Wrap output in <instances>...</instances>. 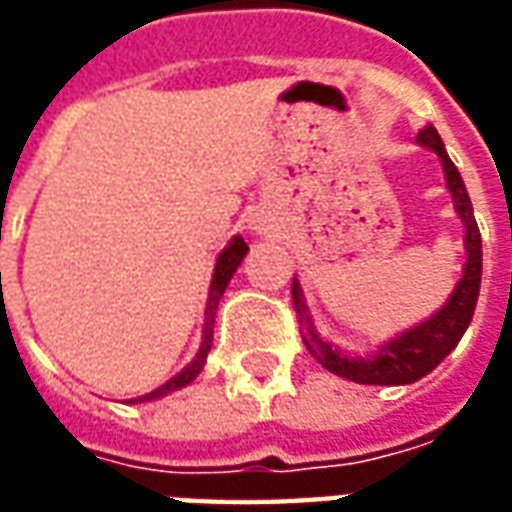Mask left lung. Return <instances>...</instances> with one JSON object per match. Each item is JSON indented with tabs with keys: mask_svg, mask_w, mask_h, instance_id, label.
I'll return each instance as SVG.
<instances>
[{
	"mask_svg": "<svg viewBox=\"0 0 512 512\" xmlns=\"http://www.w3.org/2000/svg\"><path fill=\"white\" fill-rule=\"evenodd\" d=\"M417 139L441 158L444 172H447V189H450L452 200H455V211H458L463 227H466V252H469V260H466L463 277L455 293L450 296V301L433 318L419 323L414 329H408L406 334L395 337L392 343H386L373 359H351V356L334 351L332 345L323 343L318 332L312 329L310 315H307V307H304L301 288L296 279H293V288H290V293H293V310H296V318H299L301 343L307 345V351H310L318 365L326 367L334 376H343L348 381H356V384L400 386L414 384L422 376H428L430 370L439 365L441 359L458 345V340L466 332V326L472 323L474 304H477V296H480L483 241H480V230H477V222H474L472 202H469V194H466V186H463L461 172L455 169V164L447 156L436 128H419Z\"/></svg>",
	"mask_w": 512,
	"mask_h": 512,
	"instance_id": "8db88e82",
	"label": "left lung"
}]
</instances>
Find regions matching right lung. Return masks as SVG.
<instances>
[{
	"label": "right lung",
	"instance_id": "1",
	"mask_svg": "<svg viewBox=\"0 0 512 512\" xmlns=\"http://www.w3.org/2000/svg\"><path fill=\"white\" fill-rule=\"evenodd\" d=\"M246 249L249 246L244 244V238L238 235L233 238V244L224 249L219 260H216V271H213V282H211V290H208V304H205V326H202V345H200V354L194 356V362H191L183 373L167 381V384H161L158 389H153L150 395H142L136 397L134 403H142V400H153V397H164L169 392H175L180 386L191 384L194 378L200 376L202 365H205V359H208V351H211V343H213V321H216V310H219V299H222L224 288H227V282L230 277L235 274V268L241 266V260H244Z\"/></svg>",
	"mask_w": 512,
	"mask_h": 512
}]
</instances>
